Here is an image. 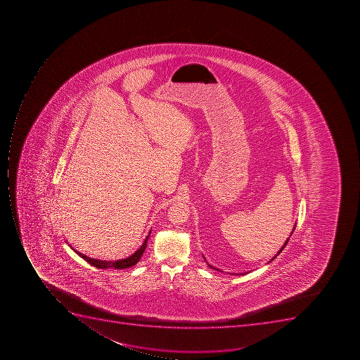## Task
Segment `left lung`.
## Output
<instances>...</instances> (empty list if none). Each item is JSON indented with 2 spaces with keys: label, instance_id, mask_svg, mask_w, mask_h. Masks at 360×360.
I'll list each match as a JSON object with an SVG mask.
<instances>
[{
  "label": "left lung",
  "instance_id": "1",
  "mask_svg": "<svg viewBox=\"0 0 360 360\" xmlns=\"http://www.w3.org/2000/svg\"><path fill=\"white\" fill-rule=\"evenodd\" d=\"M295 226H296V225H295ZM295 226H294V229H292V233H290V236H292V232H294V231H295ZM288 241H289V238H287V241L285 242V244H283V247H281V249L279 250V252L277 253V255H279V253H281V251H283V248L286 247L287 243H288ZM277 255H275V257H274V258H272L271 260H270V261H272V260H274V259L277 258ZM202 258L205 259L204 255H202ZM205 261H206V262H207L206 259H205ZM270 261H269V262H270ZM207 264H208V266H210V268H212V269H215V270H217V271H221V270L217 269V268H215V266H212V264H208V262H207ZM242 275H244V274H242Z\"/></svg>",
  "mask_w": 360,
  "mask_h": 360
}]
</instances>
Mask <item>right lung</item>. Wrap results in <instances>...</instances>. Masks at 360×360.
<instances>
[{
  "label": "right lung",
  "mask_w": 360,
  "mask_h": 360,
  "mask_svg": "<svg viewBox=\"0 0 360 360\" xmlns=\"http://www.w3.org/2000/svg\"><path fill=\"white\" fill-rule=\"evenodd\" d=\"M150 231L148 233V236L145 238L144 243L141 245L139 250H137L136 252L131 255V257H128L126 259H122V260H116V261H105V260H98V259L89 258L86 255H82V253L79 252L77 250L73 249L77 255L81 257V258L84 259L86 262L91 264V266H94L98 268V269H107V268H115V269H126V268H129V266H135V264L141 260L142 258L143 253H144L145 249L148 247V240L150 238ZM71 247V245H70Z\"/></svg>",
  "instance_id": "obj_1"
}]
</instances>
